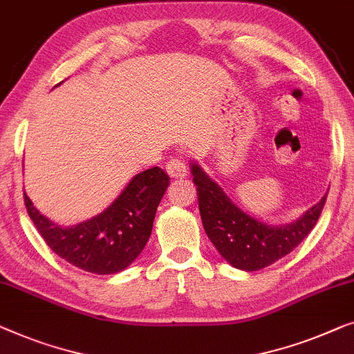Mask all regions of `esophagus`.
<instances>
[{
	"mask_svg": "<svg viewBox=\"0 0 354 354\" xmlns=\"http://www.w3.org/2000/svg\"><path fill=\"white\" fill-rule=\"evenodd\" d=\"M166 172L174 178H183L187 176L188 167L182 158H172V160L167 161Z\"/></svg>",
	"mask_w": 354,
	"mask_h": 354,
	"instance_id": "1",
	"label": "esophagus"
}]
</instances>
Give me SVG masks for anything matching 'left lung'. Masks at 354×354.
<instances>
[{"label": "left lung", "instance_id": "obj_1", "mask_svg": "<svg viewBox=\"0 0 354 354\" xmlns=\"http://www.w3.org/2000/svg\"><path fill=\"white\" fill-rule=\"evenodd\" d=\"M192 174L204 232L230 265L244 271L265 268L290 254L315 228L327 198L322 196L294 223L273 227L239 209L196 162Z\"/></svg>", "mask_w": 354, "mask_h": 354}]
</instances>
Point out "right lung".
<instances>
[{"label": "right lung", "instance_id": "obj_1", "mask_svg": "<svg viewBox=\"0 0 354 354\" xmlns=\"http://www.w3.org/2000/svg\"><path fill=\"white\" fill-rule=\"evenodd\" d=\"M167 187L169 176L161 167L147 169L104 212L73 227H60L44 217L27 194L24 199L35 227L59 257L89 273L113 274L127 268L145 248Z\"/></svg>", "mask_w": 354, "mask_h": 354}]
</instances>
